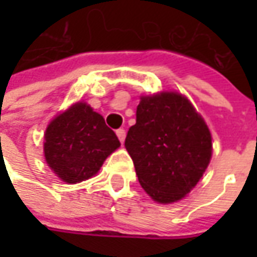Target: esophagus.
Instances as JSON below:
<instances>
[{
	"label": "esophagus",
	"instance_id": "34e87169",
	"mask_svg": "<svg viewBox=\"0 0 257 257\" xmlns=\"http://www.w3.org/2000/svg\"><path fill=\"white\" fill-rule=\"evenodd\" d=\"M115 134H117L118 140H120L121 143H124V139H125V130H124V128H118V130L115 132Z\"/></svg>",
	"mask_w": 257,
	"mask_h": 257
}]
</instances>
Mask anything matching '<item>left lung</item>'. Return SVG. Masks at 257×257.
<instances>
[{
	"instance_id": "8db88e82",
	"label": "left lung",
	"mask_w": 257,
	"mask_h": 257,
	"mask_svg": "<svg viewBox=\"0 0 257 257\" xmlns=\"http://www.w3.org/2000/svg\"><path fill=\"white\" fill-rule=\"evenodd\" d=\"M125 149L146 193L159 203L182 200L202 179L212 159V134L182 94L140 97Z\"/></svg>"
}]
</instances>
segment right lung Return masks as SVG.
Instances as JSON below:
<instances>
[{"instance_id": "right-lung-1", "label": "right lung", "mask_w": 257, "mask_h": 257, "mask_svg": "<svg viewBox=\"0 0 257 257\" xmlns=\"http://www.w3.org/2000/svg\"><path fill=\"white\" fill-rule=\"evenodd\" d=\"M120 147L103 115L87 103H75L48 124L44 156L50 169L65 183L74 184L93 177L104 160Z\"/></svg>"}]
</instances>
